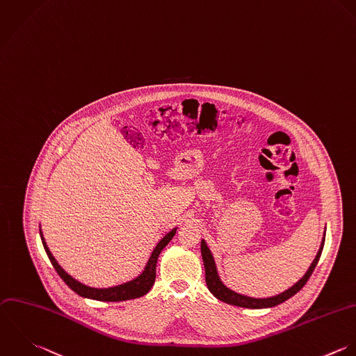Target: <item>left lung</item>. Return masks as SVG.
Listing matches in <instances>:
<instances>
[{"label": "left lung", "instance_id": "obj_1", "mask_svg": "<svg viewBox=\"0 0 356 356\" xmlns=\"http://www.w3.org/2000/svg\"><path fill=\"white\" fill-rule=\"evenodd\" d=\"M323 244H325V237L323 241L321 244V248L314 259V262L311 264L309 269L307 270V273L289 290L280 293L279 296L275 297H269V298H251L247 296H241L238 293H235L232 290H229L220 279L217 268H216V262L214 258L211 255V251L209 250L207 244L204 240H202V257H203V262H204V270H206V283L209 290L221 301L231 304V305H236V307H243V308H251V309H259V308H270L275 305H279L282 302H284L286 300H289L290 297H293L294 294H297L308 282V279L311 277L315 266L318 265V261L321 258L322 250H323Z\"/></svg>", "mask_w": 356, "mask_h": 356}]
</instances>
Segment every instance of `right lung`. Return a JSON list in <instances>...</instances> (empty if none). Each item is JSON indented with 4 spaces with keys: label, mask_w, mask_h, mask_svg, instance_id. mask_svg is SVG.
<instances>
[{
    "label": "right lung",
    "mask_w": 356,
    "mask_h": 356,
    "mask_svg": "<svg viewBox=\"0 0 356 356\" xmlns=\"http://www.w3.org/2000/svg\"><path fill=\"white\" fill-rule=\"evenodd\" d=\"M177 232V228H174L171 232H168L165 236L163 237L157 245L154 247L143 272L135 277L134 280H129L127 283H122L120 286L116 287H109V289H94V287H88L80 282H77L76 279H73L70 275H67L62 268L60 265L56 262V259L54 258V255L51 254L42 234L40 232L41 235V240H42V244H44V248L47 251V255L49 258V261L52 262L55 270L58 272V275L63 279V282L74 291L77 293L79 296L84 297V298H91V300H98V301H125V300H132V298H138V297H142L145 296L153 286L154 283V279H156V264H157V258L161 252V250L170 243V240L174 237Z\"/></svg>",
    "instance_id": "obj_1"
}]
</instances>
